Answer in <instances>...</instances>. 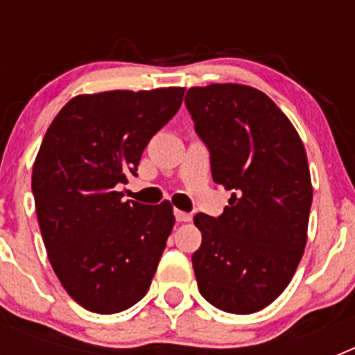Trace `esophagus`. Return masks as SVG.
<instances>
[{"label": "esophagus", "instance_id": "1", "mask_svg": "<svg viewBox=\"0 0 355 355\" xmlns=\"http://www.w3.org/2000/svg\"><path fill=\"white\" fill-rule=\"evenodd\" d=\"M174 215H175V220H178V222H188L190 218H192V215H190V213L181 211V209H175Z\"/></svg>", "mask_w": 355, "mask_h": 355}]
</instances>
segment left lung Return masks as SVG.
Returning <instances> with one entry per match:
<instances>
[{"instance_id": "8db88e82", "label": "left lung", "mask_w": 355, "mask_h": 355, "mask_svg": "<svg viewBox=\"0 0 355 355\" xmlns=\"http://www.w3.org/2000/svg\"><path fill=\"white\" fill-rule=\"evenodd\" d=\"M184 103L209 150L213 181L231 190L220 216L193 218L202 233L192 256L197 286L222 311L250 315L283 293L302 259L313 200L306 149L258 89L192 87Z\"/></svg>"}]
</instances>
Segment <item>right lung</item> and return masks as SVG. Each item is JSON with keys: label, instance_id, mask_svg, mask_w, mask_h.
I'll list each match as a JSON object with an SVG mask.
<instances>
[{"label": "right lung", "instance_id": "obj_1", "mask_svg": "<svg viewBox=\"0 0 355 355\" xmlns=\"http://www.w3.org/2000/svg\"><path fill=\"white\" fill-rule=\"evenodd\" d=\"M184 89L83 94L53 119L31 190L44 245L72 299L99 315L135 306L150 286L174 227L168 200H122L144 149L175 115Z\"/></svg>", "mask_w": 355, "mask_h": 355}]
</instances>
